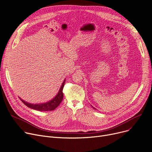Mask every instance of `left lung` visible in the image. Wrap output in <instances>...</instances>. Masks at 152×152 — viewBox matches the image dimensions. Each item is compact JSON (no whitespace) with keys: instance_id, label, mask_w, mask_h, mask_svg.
<instances>
[{"instance_id":"1","label":"left lung","mask_w":152,"mask_h":152,"mask_svg":"<svg viewBox=\"0 0 152 152\" xmlns=\"http://www.w3.org/2000/svg\"><path fill=\"white\" fill-rule=\"evenodd\" d=\"M92 107H93V108H95V107H93V106H92Z\"/></svg>"}]
</instances>
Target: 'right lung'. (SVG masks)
<instances>
[{"instance_id":"1","label":"right lung","mask_w":152,"mask_h":152,"mask_svg":"<svg viewBox=\"0 0 152 152\" xmlns=\"http://www.w3.org/2000/svg\"><path fill=\"white\" fill-rule=\"evenodd\" d=\"M65 82H66V80H64V82L61 86V88H60L59 92L57 93L56 96L54 98H53L51 100L49 101V102H48L43 103H39V104H31V103H29L28 102H25L24 100L21 99L20 98V99L26 106H27L28 107L31 108V109L37 110V111H53L60 104V103L62 101L63 96H64L62 90H63V88L64 86Z\"/></svg>"}]
</instances>
